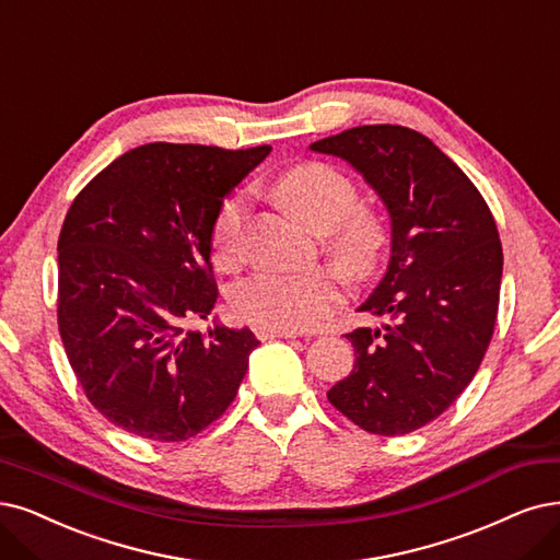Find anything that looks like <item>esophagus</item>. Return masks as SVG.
<instances>
[{
    "label": "esophagus",
    "instance_id": "1",
    "mask_svg": "<svg viewBox=\"0 0 560 560\" xmlns=\"http://www.w3.org/2000/svg\"><path fill=\"white\" fill-rule=\"evenodd\" d=\"M256 337L267 341V339H295L298 332L293 329H275V327H258L256 329Z\"/></svg>",
    "mask_w": 560,
    "mask_h": 560
}]
</instances>
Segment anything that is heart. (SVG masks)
I'll list each match as a JSON object with an SVG mask.
<instances>
[{
    "label": "heart",
    "mask_w": 560,
    "mask_h": 560,
    "mask_svg": "<svg viewBox=\"0 0 560 560\" xmlns=\"http://www.w3.org/2000/svg\"><path fill=\"white\" fill-rule=\"evenodd\" d=\"M275 198L316 235H327V254L348 281H366L378 272L389 242L385 221L358 205V189L327 163H300L272 186ZM246 198L231 196L219 205L210 242L217 265L237 262ZM335 277L323 269L306 275H256L231 293L233 312L256 327L306 329L318 325L339 304Z\"/></svg>",
    "instance_id": "obj_1"
}]
</instances>
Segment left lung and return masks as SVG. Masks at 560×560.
Wrapping results in <instances>:
<instances>
[{
    "instance_id": "left-lung-1",
    "label": "left lung",
    "mask_w": 560,
    "mask_h": 560,
    "mask_svg": "<svg viewBox=\"0 0 560 560\" xmlns=\"http://www.w3.org/2000/svg\"><path fill=\"white\" fill-rule=\"evenodd\" d=\"M308 150L350 163L392 228L385 275L358 306L383 323L346 335L353 371L327 399L364 431L401 436L436 420L480 369L499 314V228L459 165L418 131L369 124Z\"/></svg>"
}]
</instances>
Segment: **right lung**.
Listing matches in <instances>:
<instances>
[{"label": "right lung", "mask_w": 560, "mask_h": 560, "mask_svg": "<svg viewBox=\"0 0 560 560\" xmlns=\"http://www.w3.org/2000/svg\"><path fill=\"white\" fill-rule=\"evenodd\" d=\"M272 152L150 142L78 194L57 242L59 335L92 406L140 439L177 443L223 416L260 343L210 316L212 221Z\"/></svg>", "instance_id": "1"}]
</instances>
